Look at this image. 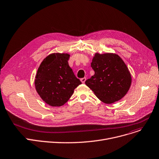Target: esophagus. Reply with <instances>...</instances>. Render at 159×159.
Listing matches in <instances>:
<instances>
[{
	"mask_svg": "<svg viewBox=\"0 0 159 159\" xmlns=\"http://www.w3.org/2000/svg\"><path fill=\"white\" fill-rule=\"evenodd\" d=\"M86 80V77H84V78H82V79H80V80H81L82 83H83V84H84V82H85Z\"/></svg>",
	"mask_w": 159,
	"mask_h": 159,
	"instance_id": "obj_1",
	"label": "esophagus"
}]
</instances>
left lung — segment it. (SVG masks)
I'll list each match as a JSON object with an SVG mask.
<instances>
[{"label": "left lung", "mask_w": 159, "mask_h": 159, "mask_svg": "<svg viewBox=\"0 0 159 159\" xmlns=\"http://www.w3.org/2000/svg\"><path fill=\"white\" fill-rule=\"evenodd\" d=\"M91 66L94 75L85 84L99 100L108 104L125 97L130 89L132 78L127 66L118 55L97 53Z\"/></svg>", "instance_id": "obj_1"}]
</instances>
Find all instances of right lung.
Instances as JSON below:
<instances>
[{"label": "right lung", "mask_w": 159, "mask_h": 159, "mask_svg": "<svg viewBox=\"0 0 159 159\" xmlns=\"http://www.w3.org/2000/svg\"><path fill=\"white\" fill-rule=\"evenodd\" d=\"M68 54L54 53L43 59L38 68L34 81L41 99L52 107L62 106L82 84L70 67Z\"/></svg>", "instance_id": "obj_1"}]
</instances>
